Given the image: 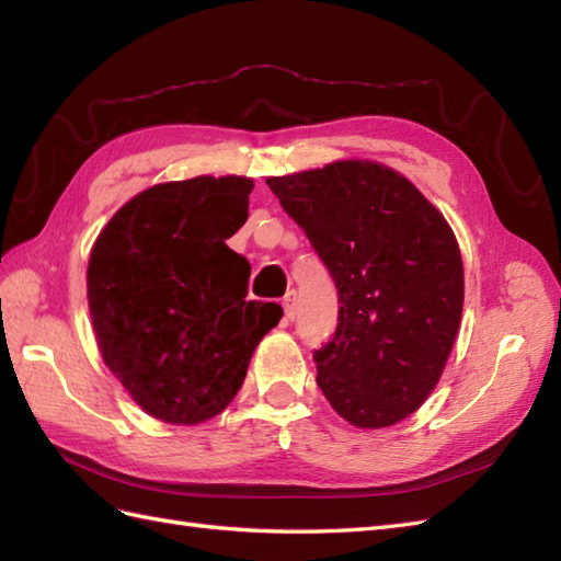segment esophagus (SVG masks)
<instances>
[{"label": "esophagus", "mask_w": 561, "mask_h": 561, "mask_svg": "<svg viewBox=\"0 0 561 561\" xmlns=\"http://www.w3.org/2000/svg\"><path fill=\"white\" fill-rule=\"evenodd\" d=\"M296 304H299V296H296V291H289V294L282 299L284 316H287V320H294V316H296Z\"/></svg>", "instance_id": "obj_1"}]
</instances>
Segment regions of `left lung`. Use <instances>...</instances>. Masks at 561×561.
<instances>
[{
	"instance_id": "8db88e82",
	"label": "left lung",
	"mask_w": 561,
	"mask_h": 561,
	"mask_svg": "<svg viewBox=\"0 0 561 561\" xmlns=\"http://www.w3.org/2000/svg\"><path fill=\"white\" fill-rule=\"evenodd\" d=\"M337 287L313 359L332 410L359 428L410 416L438 383L462 313L456 236L408 178L371 161L267 178Z\"/></svg>"
}]
</instances>
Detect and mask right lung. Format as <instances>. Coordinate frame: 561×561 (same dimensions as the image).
Wrapping results in <instances>:
<instances>
[{"label": "right lung", "instance_id": "add662e5", "mask_svg": "<svg viewBox=\"0 0 561 561\" xmlns=\"http://www.w3.org/2000/svg\"><path fill=\"white\" fill-rule=\"evenodd\" d=\"M250 190L238 175L153 185L93 243L89 308L103 362L157 420L219 414L284 313L245 301L250 265L226 245L248 219Z\"/></svg>", "mask_w": 561, "mask_h": 561}]
</instances>
